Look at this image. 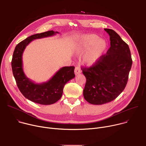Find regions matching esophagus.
<instances>
[{
	"instance_id": "1",
	"label": "esophagus",
	"mask_w": 146,
	"mask_h": 146,
	"mask_svg": "<svg viewBox=\"0 0 146 146\" xmlns=\"http://www.w3.org/2000/svg\"><path fill=\"white\" fill-rule=\"evenodd\" d=\"M81 73V70L80 69V68L78 67H76L75 69H74V73L76 75L79 74Z\"/></svg>"
}]
</instances>
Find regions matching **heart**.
<instances>
[{
  "instance_id": "1",
  "label": "heart",
  "mask_w": 146,
  "mask_h": 146,
  "mask_svg": "<svg viewBox=\"0 0 146 146\" xmlns=\"http://www.w3.org/2000/svg\"><path fill=\"white\" fill-rule=\"evenodd\" d=\"M77 55L85 54L84 62L87 66H92L98 62L105 53L108 44L106 41L99 38L95 34H82L76 37Z\"/></svg>"
}]
</instances>
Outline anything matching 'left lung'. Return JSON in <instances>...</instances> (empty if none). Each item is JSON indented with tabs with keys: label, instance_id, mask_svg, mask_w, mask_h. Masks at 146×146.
Returning <instances> with one entry per match:
<instances>
[{
	"label": "left lung",
	"instance_id": "1",
	"mask_svg": "<svg viewBox=\"0 0 146 146\" xmlns=\"http://www.w3.org/2000/svg\"><path fill=\"white\" fill-rule=\"evenodd\" d=\"M109 35L110 47L96 63L82 68L86 78L84 99L92 105H103L114 100L127 84L132 60L128 45L113 29Z\"/></svg>",
	"mask_w": 146,
	"mask_h": 146
}]
</instances>
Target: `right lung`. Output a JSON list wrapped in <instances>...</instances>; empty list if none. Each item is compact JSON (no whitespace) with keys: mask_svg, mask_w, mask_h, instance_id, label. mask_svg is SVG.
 Here are the masks:
<instances>
[{"mask_svg":"<svg viewBox=\"0 0 146 146\" xmlns=\"http://www.w3.org/2000/svg\"><path fill=\"white\" fill-rule=\"evenodd\" d=\"M56 33L59 32L50 31L33 35L18 43L13 52L11 67L18 88L27 99L40 105H51L60 99L65 85L75 77L74 67L62 68L48 81L37 84L28 78L24 72L23 54L32 40L52 36Z\"/></svg>","mask_w":146,"mask_h":146,"instance_id":"1","label":"right lung"}]
</instances>
